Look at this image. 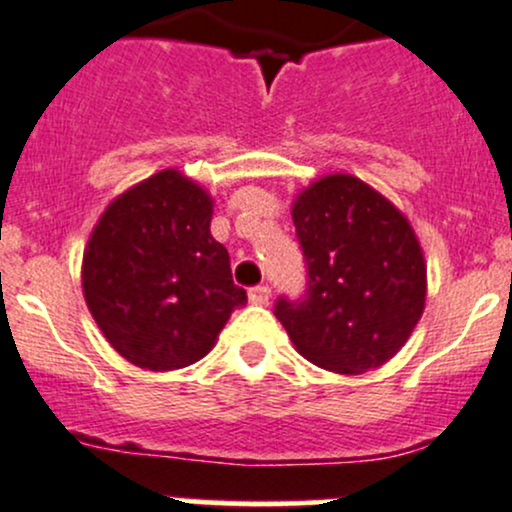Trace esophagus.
I'll return each mask as SVG.
<instances>
[{
  "label": "esophagus",
  "instance_id": "esophagus-1",
  "mask_svg": "<svg viewBox=\"0 0 512 512\" xmlns=\"http://www.w3.org/2000/svg\"><path fill=\"white\" fill-rule=\"evenodd\" d=\"M248 298H250V303H255V305H264L269 301V286L267 284H257V286H252V289L248 291Z\"/></svg>",
  "mask_w": 512,
  "mask_h": 512
}]
</instances>
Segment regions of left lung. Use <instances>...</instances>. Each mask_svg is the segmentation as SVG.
I'll return each instance as SVG.
<instances>
[{"label": "left lung", "mask_w": 512, "mask_h": 512, "mask_svg": "<svg viewBox=\"0 0 512 512\" xmlns=\"http://www.w3.org/2000/svg\"><path fill=\"white\" fill-rule=\"evenodd\" d=\"M293 226L305 293L274 315L298 354L334 373H366L402 349L426 303V262L409 221L354 175H327L298 195Z\"/></svg>", "instance_id": "1"}]
</instances>
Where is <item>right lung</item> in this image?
<instances>
[{"instance_id": "obj_1", "label": "right lung", "mask_w": 512, "mask_h": 512, "mask_svg": "<svg viewBox=\"0 0 512 512\" xmlns=\"http://www.w3.org/2000/svg\"><path fill=\"white\" fill-rule=\"evenodd\" d=\"M209 223L207 192L178 170H161L117 197L93 228L81 269L86 305L134 366H190L248 303Z\"/></svg>"}]
</instances>
